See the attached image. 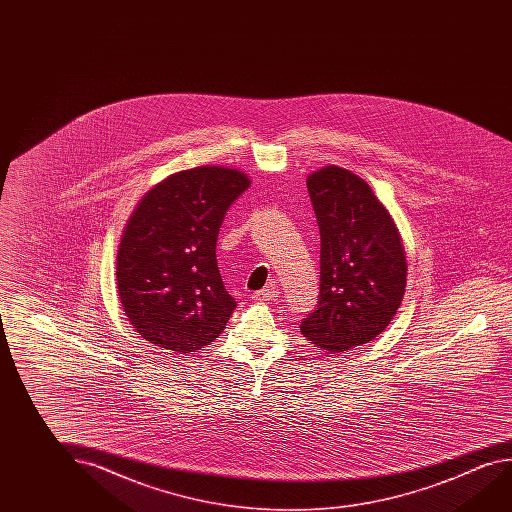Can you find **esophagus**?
Instances as JSON below:
<instances>
[{
	"label": "esophagus",
	"mask_w": 512,
	"mask_h": 512,
	"mask_svg": "<svg viewBox=\"0 0 512 512\" xmlns=\"http://www.w3.org/2000/svg\"><path fill=\"white\" fill-rule=\"evenodd\" d=\"M278 294L280 291H278L277 285H269L266 289L253 294L252 298L255 302H271V300H277Z\"/></svg>",
	"instance_id": "1"
}]
</instances>
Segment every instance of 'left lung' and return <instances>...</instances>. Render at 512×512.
I'll use <instances>...</instances> for the list:
<instances>
[{"label":"left lung","mask_w":512,"mask_h":512,"mask_svg":"<svg viewBox=\"0 0 512 512\" xmlns=\"http://www.w3.org/2000/svg\"><path fill=\"white\" fill-rule=\"evenodd\" d=\"M318 218L319 296L300 330L330 353L373 341L400 309L407 260L391 214L362 178L325 166L307 178Z\"/></svg>","instance_id":"1"}]
</instances>
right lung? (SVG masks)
I'll use <instances>...</instances> for the list:
<instances>
[{"label": "right lung", "instance_id": "obj_1", "mask_svg": "<svg viewBox=\"0 0 512 512\" xmlns=\"http://www.w3.org/2000/svg\"><path fill=\"white\" fill-rule=\"evenodd\" d=\"M250 187L239 169L200 166L168 176L135 207L118 248L121 305L137 334L169 352L202 350L234 312L216 260L219 228Z\"/></svg>", "mask_w": 512, "mask_h": 512}]
</instances>
